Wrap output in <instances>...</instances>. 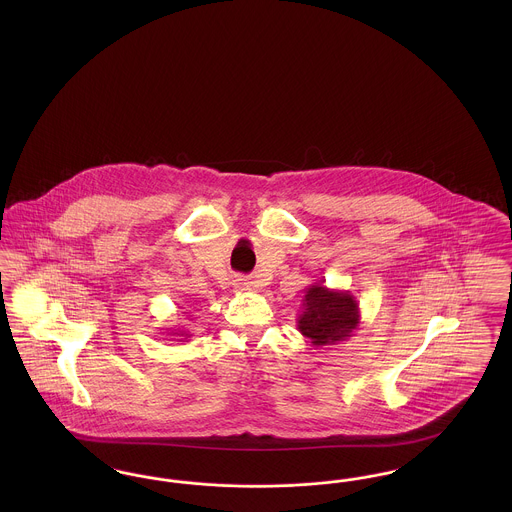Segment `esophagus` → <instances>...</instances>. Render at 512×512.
<instances>
[{
	"instance_id": "34e87169",
	"label": "esophagus",
	"mask_w": 512,
	"mask_h": 512,
	"mask_svg": "<svg viewBox=\"0 0 512 512\" xmlns=\"http://www.w3.org/2000/svg\"><path fill=\"white\" fill-rule=\"evenodd\" d=\"M234 286H236V290H240V292L253 290V282H251L249 278H245V276H238V278L234 280Z\"/></svg>"
}]
</instances>
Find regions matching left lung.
<instances>
[{
    "mask_svg": "<svg viewBox=\"0 0 512 512\" xmlns=\"http://www.w3.org/2000/svg\"><path fill=\"white\" fill-rule=\"evenodd\" d=\"M361 322L357 299L347 290H330L322 282L305 288L297 330L315 347L336 345L353 336Z\"/></svg>",
    "mask_w": 512,
    "mask_h": 512,
    "instance_id": "1",
    "label": "left lung"
}]
</instances>
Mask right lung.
Wrapping results in <instances>:
<instances>
[{
  "label": "right lung",
  "instance_id": "1",
  "mask_svg": "<svg viewBox=\"0 0 512 512\" xmlns=\"http://www.w3.org/2000/svg\"><path fill=\"white\" fill-rule=\"evenodd\" d=\"M172 336L180 338L178 341H188V338H190V334H188L186 330H174V332H172Z\"/></svg>",
  "mask_w": 512,
  "mask_h": 512
}]
</instances>
